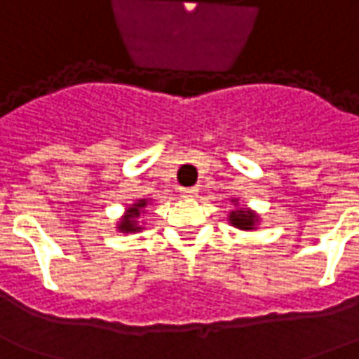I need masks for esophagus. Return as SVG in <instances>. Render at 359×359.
Instances as JSON below:
<instances>
[{"instance_id":"34e87169","label":"esophagus","mask_w":359,"mask_h":359,"mask_svg":"<svg viewBox=\"0 0 359 359\" xmlns=\"http://www.w3.org/2000/svg\"><path fill=\"white\" fill-rule=\"evenodd\" d=\"M198 192H200V188L198 187H188V188H180V194L184 198H196Z\"/></svg>"}]
</instances>
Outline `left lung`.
Here are the masks:
<instances>
[{
    "label": "left lung",
    "instance_id": "8db88e82",
    "mask_svg": "<svg viewBox=\"0 0 359 359\" xmlns=\"http://www.w3.org/2000/svg\"><path fill=\"white\" fill-rule=\"evenodd\" d=\"M235 205H237V200H233ZM229 223L239 227V229H257L258 225V215L252 212V210H247V208H235L233 212H229Z\"/></svg>",
    "mask_w": 359,
    "mask_h": 359
}]
</instances>
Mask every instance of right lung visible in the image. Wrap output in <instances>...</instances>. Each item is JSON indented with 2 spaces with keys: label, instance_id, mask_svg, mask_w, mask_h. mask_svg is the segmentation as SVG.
Returning <instances> with one entry per match:
<instances>
[{
  "label": "right lung",
  "instance_id": "obj_1",
  "mask_svg": "<svg viewBox=\"0 0 359 359\" xmlns=\"http://www.w3.org/2000/svg\"><path fill=\"white\" fill-rule=\"evenodd\" d=\"M147 205V200L142 198V200H137L136 204H132L126 210V214L122 215V219L118 222V231L120 233H136L142 229V225H140V214L144 212V208Z\"/></svg>",
  "mask_w": 359,
  "mask_h": 359
}]
</instances>
